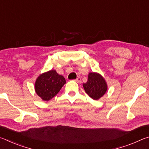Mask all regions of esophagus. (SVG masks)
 I'll return each instance as SVG.
<instances>
[{
  "mask_svg": "<svg viewBox=\"0 0 149 149\" xmlns=\"http://www.w3.org/2000/svg\"><path fill=\"white\" fill-rule=\"evenodd\" d=\"M75 81H76L77 83H80L81 82V77H77L76 79H75Z\"/></svg>",
  "mask_w": 149,
  "mask_h": 149,
  "instance_id": "1",
  "label": "esophagus"
}]
</instances>
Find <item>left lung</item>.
I'll return each instance as SVG.
<instances>
[{"instance_id": "obj_1", "label": "left lung", "mask_w": 149, "mask_h": 149, "mask_svg": "<svg viewBox=\"0 0 149 149\" xmlns=\"http://www.w3.org/2000/svg\"><path fill=\"white\" fill-rule=\"evenodd\" d=\"M85 91L94 100L101 98L107 91V84L101 75L91 72L88 75L87 81L83 84Z\"/></svg>"}]
</instances>
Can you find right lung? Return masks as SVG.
I'll return each mask as SVG.
<instances>
[{
	"label": "right lung",
	"mask_w": 149,
	"mask_h": 149,
	"mask_svg": "<svg viewBox=\"0 0 149 149\" xmlns=\"http://www.w3.org/2000/svg\"><path fill=\"white\" fill-rule=\"evenodd\" d=\"M66 81L56 70H51L43 73L37 78L35 90L42 100L48 101L56 96Z\"/></svg>",
	"instance_id": "right-lung-1"
}]
</instances>
